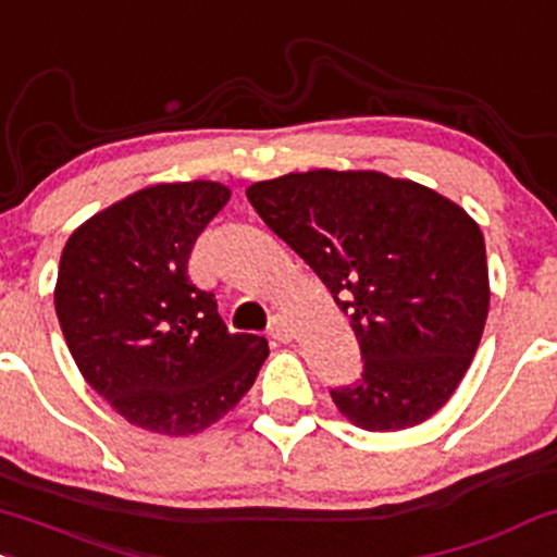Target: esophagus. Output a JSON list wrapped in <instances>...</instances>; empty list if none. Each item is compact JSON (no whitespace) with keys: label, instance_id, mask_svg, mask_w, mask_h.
<instances>
[{"label":"esophagus","instance_id":"1","mask_svg":"<svg viewBox=\"0 0 557 557\" xmlns=\"http://www.w3.org/2000/svg\"><path fill=\"white\" fill-rule=\"evenodd\" d=\"M269 338L280 341V344H288V341H293V335H296V330H293V322L288 320L285 314H274L272 322H269Z\"/></svg>","mask_w":557,"mask_h":557}]
</instances>
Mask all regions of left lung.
<instances>
[{"label": "left lung", "mask_w": 557, "mask_h": 557, "mask_svg": "<svg viewBox=\"0 0 557 557\" xmlns=\"http://www.w3.org/2000/svg\"><path fill=\"white\" fill-rule=\"evenodd\" d=\"M246 195L357 335L362 381L330 391L348 423L405 431L447 405L488 314L479 222L436 189L370 169L293 171Z\"/></svg>", "instance_id": "8db88e82"}]
</instances>
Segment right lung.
<instances>
[{"label":"right lung","mask_w":557,"mask_h":557,"mask_svg":"<svg viewBox=\"0 0 557 557\" xmlns=\"http://www.w3.org/2000/svg\"><path fill=\"white\" fill-rule=\"evenodd\" d=\"M232 189L195 180L152 185L89 216L60 256L54 311L76 368L143 431L189 436L253 386L269 346L230 333L187 261Z\"/></svg>","instance_id":"obj_1"}]
</instances>
